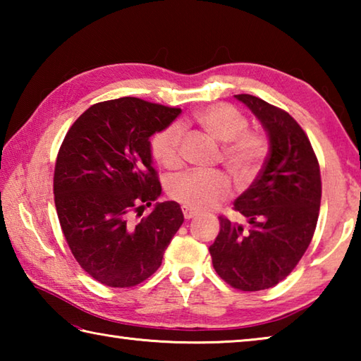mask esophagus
<instances>
[{"label":"esophagus","mask_w":361,"mask_h":361,"mask_svg":"<svg viewBox=\"0 0 361 361\" xmlns=\"http://www.w3.org/2000/svg\"><path fill=\"white\" fill-rule=\"evenodd\" d=\"M183 215H185V218H186V219H191V218H194V216H195V212H194V210H191V209H188V207L183 205Z\"/></svg>","instance_id":"1"}]
</instances>
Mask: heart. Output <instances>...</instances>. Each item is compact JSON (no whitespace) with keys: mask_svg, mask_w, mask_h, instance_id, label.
Instances as JSON below:
<instances>
[{"mask_svg":"<svg viewBox=\"0 0 361 361\" xmlns=\"http://www.w3.org/2000/svg\"><path fill=\"white\" fill-rule=\"evenodd\" d=\"M194 121L207 135L223 143L221 164L235 185L243 186L256 178L269 152L264 132L247 129L248 119L240 109L229 103H215L194 114ZM151 154L167 170L183 164V129L169 124L151 138ZM169 195L192 210H207L218 205L231 192L229 181L223 173L186 172L173 176L167 186Z\"/></svg>","mask_w":361,"mask_h":361,"instance_id":"1","label":"heart"}]
</instances>
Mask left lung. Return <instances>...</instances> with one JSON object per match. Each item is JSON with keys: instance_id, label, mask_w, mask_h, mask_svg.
Returning a JSON list of instances; mask_svg holds the SVG:
<instances>
[{"instance_id": "1", "label": "left lung", "mask_w": 361, "mask_h": 361, "mask_svg": "<svg viewBox=\"0 0 361 361\" xmlns=\"http://www.w3.org/2000/svg\"><path fill=\"white\" fill-rule=\"evenodd\" d=\"M269 135V156L256 180L234 202L248 228L219 216L210 245L213 267L232 288L267 290L282 282L312 240L322 200L319 159L302 127L282 108L239 94Z\"/></svg>"}]
</instances>
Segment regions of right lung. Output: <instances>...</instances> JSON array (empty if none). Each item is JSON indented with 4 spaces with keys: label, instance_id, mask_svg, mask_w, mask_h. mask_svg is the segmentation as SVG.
Segmentation results:
<instances>
[{
    "label": "right lung",
    "instance_id": "1",
    "mask_svg": "<svg viewBox=\"0 0 361 361\" xmlns=\"http://www.w3.org/2000/svg\"><path fill=\"white\" fill-rule=\"evenodd\" d=\"M180 113L122 97L95 103L66 132L54 170V200L73 256L97 282L113 288L145 282L185 221L173 200L157 202L142 216L162 191L149 138Z\"/></svg>",
    "mask_w": 361,
    "mask_h": 361
}]
</instances>
